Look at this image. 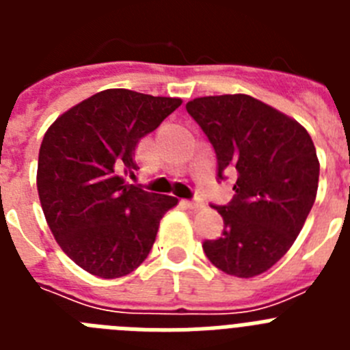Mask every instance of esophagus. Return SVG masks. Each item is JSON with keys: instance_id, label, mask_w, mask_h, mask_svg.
I'll return each mask as SVG.
<instances>
[{"instance_id": "obj_1", "label": "esophagus", "mask_w": 350, "mask_h": 350, "mask_svg": "<svg viewBox=\"0 0 350 350\" xmlns=\"http://www.w3.org/2000/svg\"><path fill=\"white\" fill-rule=\"evenodd\" d=\"M185 205H187V208L191 210H200L203 208V202L202 200H191V202H184Z\"/></svg>"}]
</instances>
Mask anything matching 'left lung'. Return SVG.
Here are the masks:
<instances>
[{
	"label": "left lung",
	"instance_id": "8db88e82",
	"mask_svg": "<svg viewBox=\"0 0 350 350\" xmlns=\"http://www.w3.org/2000/svg\"><path fill=\"white\" fill-rule=\"evenodd\" d=\"M217 156V180L234 177V196L213 205L224 230L205 240L213 267L250 279L279 261L307 221L319 159L307 129L247 94L196 98L185 105Z\"/></svg>",
	"mask_w": 350,
	"mask_h": 350
}]
</instances>
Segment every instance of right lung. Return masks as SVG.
Instances as JSON below:
<instances>
[{"instance_id": "1", "label": "right lung", "mask_w": 350, "mask_h": 350, "mask_svg": "<svg viewBox=\"0 0 350 350\" xmlns=\"http://www.w3.org/2000/svg\"><path fill=\"white\" fill-rule=\"evenodd\" d=\"M182 105L178 98L107 89L55 119L38 156L40 203L64 254L101 279L137 270L177 198L133 185L135 147Z\"/></svg>"}]
</instances>
